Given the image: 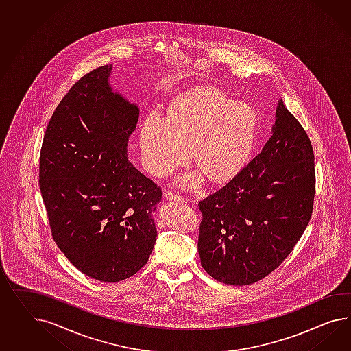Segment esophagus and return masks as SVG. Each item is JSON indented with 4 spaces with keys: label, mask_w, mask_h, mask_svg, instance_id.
Wrapping results in <instances>:
<instances>
[{
    "label": "esophagus",
    "mask_w": 351,
    "mask_h": 351,
    "mask_svg": "<svg viewBox=\"0 0 351 351\" xmlns=\"http://www.w3.org/2000/svg\"><path fill=\"white\" fill-rule=\"evenodd\" d=\"M164 198L168 199V201H177V202H182L183 201V198L180 197V195H176V193H173L171 191H165L164 192Z\"/></svg>",
    "instance_id": "esophagus-1"
}]
</instances>
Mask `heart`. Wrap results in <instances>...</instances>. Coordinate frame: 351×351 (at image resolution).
Instances as JSON below:
<instances>
[{
  "label": "heart",
  "mask_w": 351,
  "mask_h": 351,
  "mask_svg": "<svg viewBox=\"0 0 351 351\" xmlns=\"http://www.w3.org/2000/svg\"><path fill=\"white\" fill-rule=\"evenodd\" d=\"M257 118L250 107L214 89L192 91L171 116L149 113L140 130L145 168L165 176L187 162L189 150L199 169L214 182L233 178L251 152ZM182 183L195 187L199 176Z\"/></svg>",
  "instance_id": "b5f03b06"
}]
</instances>
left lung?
I'll use <instances>...</instances> for the list:
<instances>
[{"label": "left lung", "instance_id": "obj_1", "mask_svg": "<svg viewBox=\"0 0 351 351\" xmlns=\"http://www.w3.org/2000/svg\"><path fill=\"white\" fill-rule=\"evenodd\" d=\"M315 154L282 100L261 153L223 189L198 202L201 265L228 285L266 278L293 251L311 220Z\"/></svg>", "mask_w": 351, "mask_h": 351}]
</instances>
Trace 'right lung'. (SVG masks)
<instances>
[{"mask_svg": "<svg viewBox=\"0 0 351 351\" xmlns=\"http://www.w3.org/2000/svg\"><path fill=\"white\" fill-rule=\"evenodd\" d=\"M112 64L82 76L45 130L39 189L52 237L89 278L117 282L144 267L162 189L128 162L138 107L112 90Z\"/></svg>", "mask_w": 351, "mask_h": 351, "instance_id": "1", "label": "right lung"}]
</instances>
